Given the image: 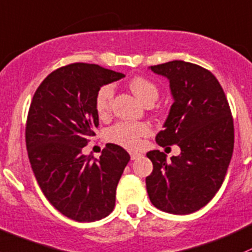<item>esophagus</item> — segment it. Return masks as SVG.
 <instances>
[{"label":"esophagus","instance_id":"34e87169","mask_svg":"<svg viewBox=\"0 0 252 252\" xmlns=\"http://www.w3.org/2000/svg\"><path fill=\"white\" fill-rule=\"evenodd\" d=\"M129 155H131V159H136V158H139V156L142 155V154H140V153H136V151H133V153H129Z\"/></svg>","mask_w":252,"mask_h":252}]
</instances>
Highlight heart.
<instances>
[{
	"instance_id": "1",
	"label": "heart",
	"mask_w": 252,
	"mask_h": 252,
	"mask_svg": "<svg viewBox=\"0 0 252 252\" xmlns=\"http://www.w3.org/2000/svg\"><path fill=\"white\" fill-rule=\"evenodd\" d=\"M128 88L144 105H153L158 98V85L144 77L132 78L128 82ZM113 97H114V88L110 84L103 85L97 91L94 105L99 116L104 118L109 114ZM150 128L147 124L124 121L116 124L108 131V139L120 147L134 150L140 147L142 138L148 136Z\"/></svg>"
}]
</instances>
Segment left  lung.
<instances>
[{
    "label": "left lung",
    "mask_w": 252,
    "mask_h": 252,
    "mask_svg": "<svg viewBox=\"0 0 252 252\" xmlns=\"http://www.w3.org/2000/svg\"><path fill=\"white\" fill-rule=\"evenodd\" d=\"M149 68L168 79L174 101L156 143L177 144L181 153L169 161L159 150L149 151L154 169L145 179L147 191L158 209L186 215L208 204L222 185L233 154V119L208 69L179 60Z\"/></svg>",
    "instance_id": "1"
}]
</instances>
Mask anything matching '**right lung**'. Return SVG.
Masks as SVG:
<instances>
[{
  "label": "right lung",
  "instance_id": "right-lung-1",
  "mask_svg": "<svg viewBox=\"0 0 252 252\" xmlns=\"http://www.w3.org/2000/svg\"><path fill=\"white\" fill-rule=\"evenodd\" d=\"M125 74L98 64L72 63L51 72L33 94L26 123V148L44 196L61 214L79 222L113 212L128 153L105 145L99 158L84 155L94 136L96 94Z\"/></svg>",
  "mask_w": 252,
  "mask_h": 252
}]
</instances>
